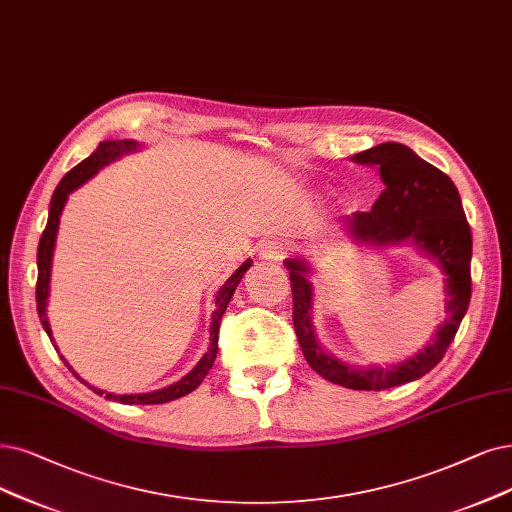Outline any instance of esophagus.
<instances>
[{"mask_svg":"<svg viewBox=\"0 0 512 512\" xmlns=\"http://www.w3.org/2000/svg\"><path fill=\"white\" fill-rule=\"evenodd\" d=\"M288 254V243H283L281 239H269L262 243L260 248V258L264 262H281Z\"/></svg>","mask_w":512,"mask_h":512,"instance_id":"34e87169","label":"esophagus"}]
</instances>
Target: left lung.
<instances>
[{"label": "left lung", "mask_w": 512, "mask_h": 512, "mask_svg": "<svg viewBox=\"0 0 512 512\" xmlns=\"http://www.w3.org/2000/svg\"><path fill=\"white\" fill-rule=\"evenodd\" d=\"M353 161L376 166L384 191L376 199L372 212H355L344 218V229H349V235L357 243L376 245V248L412 241L418 250L433 258L445 275L447 319L420 353L397 365H346L327 355L317 342L311 317V267L306 260L290 258L285 260V267L290 271L292 283V319L302 355L319 376L353 391H384L431 372L452 344L473 290L470 281L473 235L452 178L418 157L410 147L399 142H382L378 147L353 155Z\"/></svg>", "instance_id": "8db88e82"}]
</instances>
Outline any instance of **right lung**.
<instances>
[{"mask_svg": "<svg viewBox=\"0 0 512 512\" xmlns=\"http://www.w3.org/2000/svg\"><path fill=\"white\" fill-rule=\"evenodd\" d=\"M140 151V145L136 140H105L100 142V145L96 147V151L84 159L81 163H77V166L65 174V178L58 182V187L52 195V201H50V212H48V224L46 229L42 233V239H39V248H37V285H35V300H37V313H39V321H42L46 334L50 336L52 340V330H50V321H48V315H46V304H48V296H50V271H52V256H54V245H56V233H58V222H60V214H63V208L67 203V197L69 193H73L77 187L84 185L86 180H90L100 168L109 166L111 161L119 159L121 155H128V153H136ZM252 260H245L241 267L224 281V285H220V290L214 298V304L216 309L212 313V323H210V346L206 355H203L199 359V363L193 367V370L174 384L161 388V391H153V393H140V395H115V393H105L100 391V388H94L90 386L88 382L81 380L71 367L67 363L69 370L84 382L88 384L92 391L96 395H105V399H111V401H121L126 405H155V403H168V401H174V399H180L189 395L191 391H195V388L201 384V380L208 376V372L212 370V365L216 361V353H218V330H220V321H222V315L224 311H227V306L237 290V285L241 281V277L245 275V271L250 269ZM54 344V340H52ZM54 349L58 351V346L54 344Z\"/></svg>", "mask_w": 512, "mask_h": 512, "instance_id": "right-lung-1", "label": "right lung"}]
</instances>
